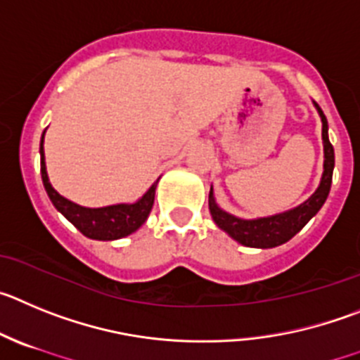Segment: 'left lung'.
<instances>
[{
  "label": "left lung",
  "mask_w": 360,
  "mask_h": 360,
  "mask_svg": "<svg viewBox=\"0 0 360 360\" xmlns=\"http://www.w3.org/2000/svg\"><path fill=\"white\" fill-rule=\"evenodd\" d=\"M316 105L317 112L321 116L323 122V147H325V165H323V177L321 183L317 186L316 192L309 197L303 204L289 212L278 213L273 217H262V219L244 220L235 215H229L228 212L220 210L213 199V188L210 190V213H212L215 224L220 229H224L231 238H235L238 244L248 245V248H276V245L289 242L297 231L303 229V226L316 215L321 206L325 204L326 197L332 186V174L333 165H335V156H333V147L328 140V122L323 115L321 108Z\"/></svg>",
  "instance_id": "left-lung-1"
}]
</instances>
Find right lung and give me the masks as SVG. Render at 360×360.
<instances>
[{"instance_id":"add662e5","label":"right lung","mask_w":360,"mask_h":360,"mask_svg":"<svg viewBox=\"0 0 360 360\" xmlns=\"http://www.w3.org/2000/svg\"><path fill=\"white\" fill-rule=\"evenodd\" d=\"M44 132L41 136V177H43L44 190L48 197L53 202V206L75 226L84 236L93 238V240H116L131 235L140 228L147 220L152 206H154V195H156V183L152 184L141 199L132 204H112V206H103V208H84L80 204L71 202L66 197L55 192V188L50 184L46 174V163H44L43 150Z\"/></svg>"}]
</instances>
